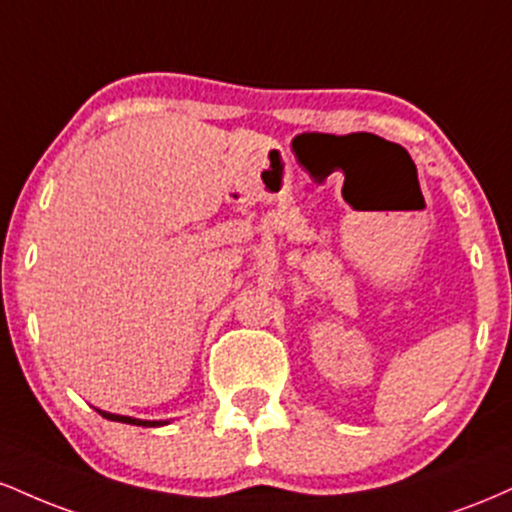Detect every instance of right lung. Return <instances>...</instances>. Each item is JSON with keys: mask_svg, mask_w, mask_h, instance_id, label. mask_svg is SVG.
<instances>
[{"mask_svg": "<svg viewBox=\"0 0 512 512\" xmlns=\"http://www.w3.org/2000/svg\"><path fill=\"white\" fill-rule=\"evenodd\" d=\"M98 414L105 416L110 421H120V424H132V426H146V428H156V426H166L170 421H149V419H134V416H122V414H110V411L96 409Z\"/></svg>", "mask_w": 512, "mask_h": 512, "instance_id": "right-lung-1", "label": "right lung"}]
</instances>
